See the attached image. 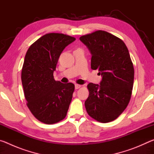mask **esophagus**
Segmentation results:
<instances>
[{
    "mask_svg": "<svg viewBox=\"0 0 154 154\" xmlns=\"http://www.w3.org/2000/svg\"><path fill=\"white\" fill-rule=\"evenodd\" d=\"M75 89H79V88H80L81 87H82V85H79V84H75Z\"/></svg>",
    "mask_w": 154,
    "mask_h": 154,
    "instance_id": "1",
    "label": "esophagus"
}]
</instances>
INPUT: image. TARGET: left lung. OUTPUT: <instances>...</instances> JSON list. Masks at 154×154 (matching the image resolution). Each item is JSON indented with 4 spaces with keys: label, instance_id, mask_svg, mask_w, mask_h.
I'll list each match as a JSON object with an SVG mask.
<instances>
[{
    "label": "left lung",
    "instance_id": "1",
    "mask_svg": "<svg viewBox=\"0 0 154 154\" xmlns=\"http://www.w3.org/2000/svg\"><path fill=\"white\" fill-rule=\"evenodd\" d=\"M79 39L92 54L91 69H98L103 76L100 85H88L87 113L99 122L113 121L131 98L134 71L128 49L122 39L104 30L83 35Z\"/></svg>",
    "mask_w": 154,
    "mask_h": 154
}]
</instances>
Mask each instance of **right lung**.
Returning <instances> with one entry per match:
<instances>
[{
    "instance_id": "obj_1",
    "label": "right lung",
    "mask_w": 154,
    "mask_h": 154,
    "mask_svg": "<svg viewBox=\"0 0 154 154\" xmlns=\"http://www.w3.org/2000/svg\"><path fill=\"white\" fill-rule=\"evenodd\" d=\"M75 37L48 33L28 48L22 69V83L26 105L38 121L58 123L66 116L75 90L72 83H62L54 78L62 51Z\"/></svg>"
}]
</instances>
